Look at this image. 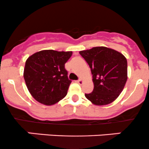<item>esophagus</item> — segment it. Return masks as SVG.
I'll return each instance as SVG.
<instances>
[{"label": "esophagus", "instance_id": "34e87169", "mask_svg": "<svg viewBox=\"0 0 149 149\" xmlns=\"http://www.w3.org/2000/svg\"><path fill=\"white\" fill-rule=\"evenodd\" d=\"M76 82L77 83H78V84H79V85H82V80L81 79H78V80H76Z\"/></svg>", "mask_w": 149, "mask_h": 149}]
</instances>
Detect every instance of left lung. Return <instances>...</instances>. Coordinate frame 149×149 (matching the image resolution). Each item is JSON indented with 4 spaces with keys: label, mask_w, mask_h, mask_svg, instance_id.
I'll use <instances>...</instances> for the list:
<instances>
[{
    "label": "left lung",
    "mask_w": 149,
    "mask_h": 149,
    "mask_svg": "<svg viewBox=\"0 0 149 149\" xmlns=\"http://www.w3.org/2000/svg\"><path fill=\"white\" fill-rule=\"evenodd\" d=\"M93 74L94 88L85 95L95 105L111 104L120 95L127 79L126 58L115 50L94 47L79 51Z\"/></svg>",
    "instance_id": "1"
}]
</instances>
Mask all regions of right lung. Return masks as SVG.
<instances>
[{
    "mask_svg": "<svg viewBox=\"0 0 149 149\" xmlns=\"http://www.w3.org/2000/svg\"><path fill=\"white\" fill-rule=\"evenodd\" d=\"M72 51L44 50L29 56L25 63L24 78L34 98L45 105H53L64 98L72 80L65 63Z\"/></svg>",
    "mask_w": 149,
    "mask_h": 149,
    "instance_id": "obj_1",
    "label": "right lung"
}]
</instances>
